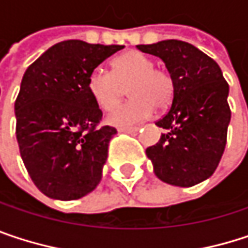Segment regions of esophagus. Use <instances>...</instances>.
Listing matches in <instances>:
<instances>
[{
	"mask_svg": "<svg viewBox=\"0 0 248 248\" xmlns=\"http://www.w3.org/2000/svg\"><path fill=\"white\" fill-rule=\"evenodd\" d=\"M139 130L138 126H121L119 132H126V133H136Z\"/></svg>",
	"mask_w": 248,
	"mask_h": 248,
	"instance_id": "esophagus-1",
	"label": "esophagus"
}]
</instances>
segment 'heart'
<instances>
[{
	"instance_id": "1",
	"label": "heart",
	"mask_w": 248,
	"mask_h": 248,
	"mask_svg": "<svg viewBox=\"0 0 248 248\" xmlns=\"http://www.w3.org/2000/svg\"><path fill=\"white\" fill-rule=\"evenodd\" d=\"M112 72L96 67L87 80L93 100L103 110L113 109L126 94L130 100L109 113L108 122L118 126L133 124L148 119L154 109L170 106L175 93L173 77L170 72L155 67L145 53L130 50L113 60Z\"/></svg>"
}]
</instances>
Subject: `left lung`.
Wrapping results in <instances>:
<instances>
[{
  "instance_id": "8db88e82",
  "label": "left lung",
  "mask_w": 248,
  "mask_h": 248,
  "mask_svg": "<svg viewBox=\"0 0 248 248\" xmlns=\"http://www.w3.org/2000/svg\"><path fill=\"white\" fill-rule=\"evenodd\" d=\"M136 47L159 57L175 83L172 105L156 122L167 133L146 148L154 172L175 186L200 184L217 170L227 143L228 83L220 66L189 43L164 40Z\"/></svg>"
}]
</instances>
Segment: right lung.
Here are the masks:
<instances>
[{"mask_svg":"<svg viewBox=\"0 0 248 248\" xmlns=\"http://www.w3.org/2000/svg\"><path fill=\"white\" fill-rule=\"evenodd\" d=\"M122 48L67 40L25 70L16 100V135L27 172L44 195L78 200L100 182L116 129L99 126L103 113L87 80Z\"/></svg>","mask_w":248,"mask_h":248,"instance_id":"add662e5","label":"right lung"}]
</instances>
